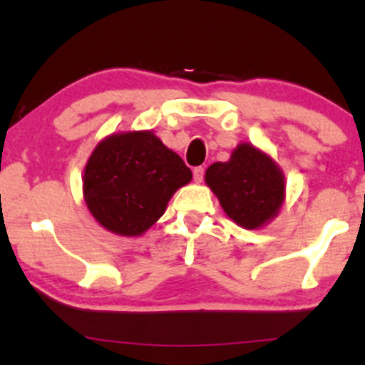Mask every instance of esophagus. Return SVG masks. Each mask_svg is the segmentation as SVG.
<instances>
[{"mask_svg": "<svg viewBox=\"0 0 365 365\" xmlns=\"http://www.w3.org/2000/svg\"><path fill=\"white\" fill-rule=\"evenodd\" d=\"M193 178H195V182L196 183H201L203 182V178H205V167H195L193 169Z\"/></svg>", "mask_w": 365, "mask_h": 365, "instance_id": "34e87169", "label": "esophagus"}]
</instances>
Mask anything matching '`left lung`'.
<instances>
[{
    "label": "left lung",
    "mask_w": 365,
    "mask_h": 365,
    "mask_svg": "<svg viewBox=\"0 0 365 365\" xmlns=\"http://www.w3.org/2000/svg\"><path fill=\"white\" fill-rule=\"evenodd\" d=\"M206 183L225 214L245 229H258L276 216L284 200V178L268 155L240 144L229 162L206 170Z\"/></svg>",
    "instance_id": "obj_1"
}]
</instances>
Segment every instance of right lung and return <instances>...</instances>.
Segmentation results:
<instances>
[{
	"label": "right lung",
	"instance_id": "right-lung-1",
	"mask_svg": "<svg viewBox=\"0 0 365 365\" xmlns=\"http://www.w3.org/2000/svg\"><path fill=\"white\" fill-rule=\"evenodd\" d=\"M192 180L183 159L151 131L102 141L84 170V198L103 227L140 235L164 214L170 196Z\"/></svg>",
	"mask_w": 365,
	"mask_h": 365
}]
</instances>
